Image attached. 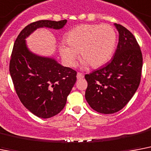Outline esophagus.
Segmentation results:
<instances>
[{
	"instance_id": "34e87169",
	"label": "esophagus",
	"mask_w": 151,
	"mask_h": 151,
	"mask_svg": "<svg viewBox=\"0 0 151 151\" xmlns=\"http://www.w3.org/2000/svg\"><path fill=\"white\" fill-rule=\"evenodd\" d=\"M77 78H78V80L83 79V78H84V75H83L81 73H78V74H77Z\"/></svg>"
}]
</instances>
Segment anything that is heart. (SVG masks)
<instances>
[{
    "label": "heart",
    "mask_w": 151,
    "mask_h": 151,
    "mask_svg": "<svg viewBox=\"0 0 151 151\" xmlns=\"http://www.w3.org/2000/svg\"><path fill=\"white\" fill-rule=\"evenodd\" d=\"M66 42L60 45V53L67 66L76 64L80 52L84 68L91 65L98 68L107 63L113 54L116 44V33L108 24H84L70 30Z\"/></svg>",
    "instance_id": "obj_1"
}]
</instances>
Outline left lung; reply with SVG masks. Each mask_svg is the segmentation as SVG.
<instances>
[{
    "label": "left lung",
    "instance_id": "1",
    "mask_svg": "<svg viewBox=\"0 0 151 151\" xmlns=\"http://www.w3.org/2000/svg\"><path fill=\"white\" fill-rule=\"evenodd\" d=\"M119 42L110 63L86 74L85 99L93 109L103 114L121 110L134 95L139 85L143 56L137 40L121 24H114Z\"/></svg>",
    "mask_w": 151,
    "mask_h": 151
}]
</instances>
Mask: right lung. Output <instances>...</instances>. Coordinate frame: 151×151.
<instances>
[{"instance_id": "obj_1", "label": "right lung", "mask_w": 151, "mask_h": 151, "mask_svg": "<svg viewBox=\"0 0 151 151\" xmlns=\"http://www.w3.org/2000/svg\"><path fill=\"white\" fill-rule=\"evenodd\" d=\"M67 20H41L28 24L18 35L10 61V74L16 93L24 107L35 116L48 119L64 108L77 80V72L63 67L53 57L32 52L26 39L40 28L63 29Z\"/></svg>"}]
</instances>
